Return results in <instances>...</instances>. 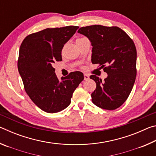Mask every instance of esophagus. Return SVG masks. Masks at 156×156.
Returning a JSON list of instances; mask_svg holds the SVG:
<instances>
[{
    "label": "esophagus",
    "instance_id": "esophagus-1",
    "mask_svg": "<svg viewBox=\"0 0 156 156\" xmlns=\"http://www.w3.org/2000/svg\"><path fill=\"white\" fill-rule=\"evenodd\" d=\"M89 76L88 74H87V73H84V79L85 80H89Z\"/></svg>",
    "mask_w": 156,
    "mask_h": 156
}]
</instances>
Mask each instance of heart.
<instances>
[{"mask_svg": "<svg viewBox=\"0 0 156 156\" xmlns=\"http://www.w3.org/2000/svg\"><path fill=\"white\" fill-rule=\"evenodd\" d=\"M86 40H87V39L86 38H78L77 40H76V44H79V43H82V42H83V41H86Z\"/></svg>", "mask_w": 156, "mask_h": 156, "instance_id": "obj_1", "label": "heart"}]
</instances>
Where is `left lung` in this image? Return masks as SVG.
<instances>
[{"mask_svg": "<svg viewBox=\"0 0 156 156\" xmlns=\"http://www.w3.org/2000/svg\"><path fill=\"white\" fill-rule=\"evenodd\" d=\"M78 32L91 42V62L100 64L108 74L104 81L95 75L90 76L96 83L91 94L92 102L104 109H117L127 99L136 80L135 44L118 27L95 25L81 27Z\"/></svg>", "mask_w": 156, "mask_h": 156, "instance_id": "obj_1", "label": "left lung"}]
</instances>
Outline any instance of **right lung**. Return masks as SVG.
<instances>
[{
    "label": "right lung",
    "mask_w": 156,
    "mask_h": 156,
    "mask_svg": "<svg viewBox=\"0 0 156 156\" xmlns=\"http://www.w3.org/2000/svg\"><path fill=\"white\" fill-rule=\"evenodd\" d=\"M78 28H47L27 36L20 47L18 69L25 91L44 112L54 113L67 108L83 80L80 72L70 73L60 80L52 67L53 63L61 61L63 46Z\"/></svg>",
    "instance_id": "add662e5"
}]
</instances>
